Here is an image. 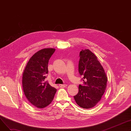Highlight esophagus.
Wrapping results in <instances>:
<instances>
[{
	"mask_svg": "<svg viewBox=\"0 0 131 131\" xmlns=\"http://www.w3.org/2000/svg\"><path fill=\"white\" fill-rule=\"evenodd\" d=\"M59 86L60 88H65V87H66L67 85V84H59Z\"/></svg>",
	"mask_w": 131,
	"mask_h": 131,
	"instance_id": "esophagus-1",
	"label": "esophagus"
}]
</instances>
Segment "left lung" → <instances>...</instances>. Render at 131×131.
I'll use <instances>...</instances> for the list:
<instances>
[{"label": "left lung", "mask_w": 131, "mask_h": 131, "mask_svg": "<svg viewBox=\"0 0 131 131\" xmlns=\"http://www.w3.org/2000/svg\"><path fill=\"white\" fill-rule=\"evenodd\" d=\"M79 56V72L83 77V84L79 85V92L74 98L80 107L89 109L101 100L106 88L107 77L97 57L90 50H82Z\"/></svg>", "instance_id": "left-lung-1"}]
</instances>
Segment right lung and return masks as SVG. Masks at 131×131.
<instances>
[{
    "instance_id": "right-lung-1",
    "label": "right lung",
    "mask_w": 131,
    "mask_h": 131,
    "mask_svg": "<svg viewBox=\"0 0 131 131\" xmlns=\"http://www.w3.org/2000/svg\"><path fill=\"white\" fill-rule=\"evenodd\" d=\"M54 51L53 48H45L34 53L23 73L22 85L25 97L39 108L49 105L57 91L45 79L48 73V62Z\"/></svg>"
}]
</instances>
